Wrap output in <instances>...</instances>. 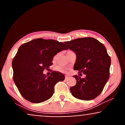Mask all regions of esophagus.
<instances>
[{"label": "esophagus", "mask_w": 125, "mask_h": 125, "mask_svg": "<svg viewBox=\"0 0 125 125\" xmlns=\"http://www.w3.org/2000/svg\"><path fill=\"white\" fill-rule=\"evenodd\" d=\"M69 77H69V76H68V75H65V80H67V79H68Z\"/></svg>", "instance_id": "obj_1"}]
</instances>
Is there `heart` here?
<instances>
[{"mask_svg":"<svg viewBox=\"0 0 125 125\" xmlns=\"http://www.w3.org/2000/svg\"><path fill=\"white\" fill-rule=\"evenodd\" d=\"M55 58H56V56L54 57V60H55ZM55 70L57 71L61 72V73H65L67 72V68H65V67H63V66H61V65L57 66V67L55 68Z\"/></svg>","mask_w":125,"mask_h":125,"instance_id":"obj_1","label":"heart"}]
</instances>
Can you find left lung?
Listing matches in <instances>:
<instances>
[{
    "label": "left lung",
    "mask_w": 125,
    "mask_h": 125,
    "mask_svg": "<svg viewBox=\"0 0 125 125\" xmlns=\"http://www.w3.org/2000/svg\"><path fill=\"white\" fill-rule=\"evenodd\" d=\"M64 43L76 54L74 70L86 75L85 78L73 76L77 83L70 88L72 95L81 100L94 99L102 92L109 78L111 60L106 48L92 37L80 38Z\"/></svg>",
    "instance_id": "left-lung-1"
}]
</instances>
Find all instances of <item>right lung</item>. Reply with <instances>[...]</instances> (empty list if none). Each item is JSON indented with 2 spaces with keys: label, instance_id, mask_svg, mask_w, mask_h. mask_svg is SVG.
I'll list each match as a JSON object with an SVG mask.
<instances>
[{
  "label": "right lung",
  "instance_id": "obj_1",
  "mask_svg": "<svg viewBox=\"0 0 125 125\" xmlns=\"http://www.w3.org/2000/svg\"><path fill=\"white\" fill-rule=\"evenodd\" d=\"M63 42L42 38L22 44L12 61L13 80L20 94L33 103L48 100L54 94V86L65 79L62 73L52 71L50 76L43 74L52 65L58 52L67 50Z\"/></svg>",
  "mask_w": 125,
  "mask_h": 125
}]
</instances>
